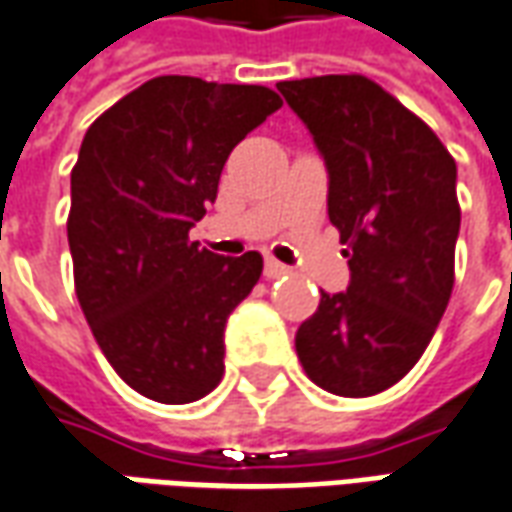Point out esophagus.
<instances>
[{"instance_id":"34e87169","label":"esophagus","mask_w":512,"mask_h":512,"mask_svg":"<svg viewBox=\"0 0 512 512\" xmlns=\"http://www.w3.org/2000/svg\"><path fill=\"white\" fill-rule=\"evenodd\" d=\"M263 274H266V280H280V277H288V274H291V268L282 266V263H277V260H271V257H268Z\"/></svg>"}]
</instances>
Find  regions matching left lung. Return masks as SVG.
<instances>
[{
    "instance_id": "1",
    "label": "left lung",
    "mask_w": 512,
    "mask_h": 512,
    "mask_svg": "<svg viewBox=\"0 0 512 512\" xmlns=\"http://www.w3.org/2000/svg\"><path fill=\"white\" fill-rule=\"evenodd\" d=\"M330 174L327 213L349 257V288L321 293L296 330L318 388L374 396L416 366L455 285L457 166L438 135L363 74L277 85Z\"/></svg>"
}]
</instances>
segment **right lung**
I'll return each mask as SVG.
<instances>
[{
  "label": "right lung",
  "mask_w": 512,
  "mask_h": 512,
  "mask_svg": "<svg viewBox=\"0 0 512 512\" xmlns=\"http://www.w3.org/2000/svg\"><path fill=\"white\" fill-rule=\"evenodd\" d=\"M263 85L155 77L88 127L71 169L74 288L99 349L146 399L188 405L224 374V327L263 257H221L188 232L221 169L280 110Z\"/></svg>",
  "instance_id": "1"
}]
</instances>
